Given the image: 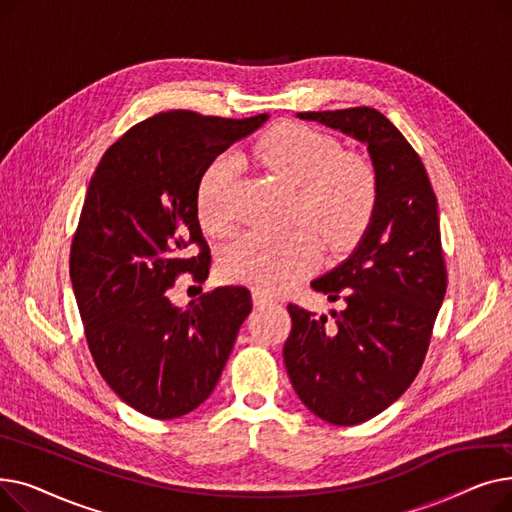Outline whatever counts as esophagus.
I'll return each instance as SVG.
<instances>
[{"label":"esophagus","instance_id":"1","mask_svg":"<svg viewBox=\"0 0 512 512\" xmlns=\"http://www.w3.org/2000/svg\"><path fill=\"white\" fill-rule=\"evenodd\" d=\"M253 303H255V307H265V305H272L274 299L270 297V294H265L261 290H253Z\"/></svg>","mask_w":512,"mask_h":512}]
</instances>
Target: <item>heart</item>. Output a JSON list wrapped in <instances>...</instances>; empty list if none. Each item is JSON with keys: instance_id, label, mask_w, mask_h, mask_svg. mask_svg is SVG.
Masks as SVG:
<instances>
[{"instance_id": "b5f03b06", "label": "heart", "mask_w": 512, "mask_h": 512, "mask_svg": "<svg viewBox=\"0 0 512 512\" xmlns=\"http://www.w3.org/2000/svg\"><path fill=\"white\" fill-rule=\"evenodd\" d=\"M255 157L274 176L297 188L294 215L305 218L332 249L346 247L367 226L378 199L371 166L342 151L328 134L305 124L286 122L255 145ZM240 159L215 157L197 186L201 226L215 236L228 234L238 218ZM317 261V240L305 226L284 232L249 230L222 255L228 280L261 292H276L305 276Z\"/></svg>"}]
</instances>
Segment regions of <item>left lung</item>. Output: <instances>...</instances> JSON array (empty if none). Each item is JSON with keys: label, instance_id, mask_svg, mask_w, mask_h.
Segmentation results:
<instances>
[{"label": "left lung", "instance_id": "obj_1", "mask_svg": "<svg viewBox=\"0 0 512 512\" xmlns=\"http://www.w3.org/2000/svg\"><path fill=\"white\" fill-rule=\"evenodd\" d=\"M367 145L378 199L357 249L313 280L346 307L328 317L288 305L284 363L303 405L334 425L363 423L398 400L423 365L446 294L438 201L421 157L373 107L301 112Z\"/></svg>", "mask_w": 512, "mask_h": 512}]
</instances>
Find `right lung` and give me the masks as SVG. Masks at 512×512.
<instances>
[{
  "label": "right lung",
  "instance_id": "obj_1",
  "mask_svg": "<svg viewBox=\"0 0 512 512\" xmlns=\"http://www.w3.org/2000/svg\"><path fill=\"white\" fill-rule=\"evenodd\" d=\"M267 118L155 114L105 151L89 182L70 249L74 297L103 380L147 417H182L205 402L251 313L245 286L215 288L186 309L168 290L180 274H209L197 213L205 168Z\"/></svg>",
  "mask_w": 512,
  "mask_h": 512
}]
</instances>
